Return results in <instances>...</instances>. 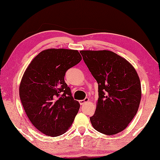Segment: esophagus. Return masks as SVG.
I'll return each mask as SVG.
<instances>
[{
  "instance_id": "1",
  "label": "esophagus",
  "mask_w": 160,
  "mask_h": 160,
  "mask_svg": "<svg viewBox=\"0 0 160 160\" xmlns=\"http://www.w3.org/2000/svg\"><path fill=\"white\" fill-rule=\"evenodd\" d=\"M89 100V99L88 98H85L84 100H79V103H80V105H84V103H86V102H87Z\"/></svg>"
}]
</instances>
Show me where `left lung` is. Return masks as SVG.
Returning <instances> with one entry per match:
<instances>
[{
    "label": "left lung",
    "mask_w": 160,
    "mask_h": 160,
    "mask_svg": "<svg viewBox=\"0 0 160 160\" xmlns=\"http://www.w3.org/2000/svg\"><path fill=\"white\" fill-rule=\"evenodd\" d=\"M83 60L98 84L92 125L108 135L124 130L138 109L141 99L140 78L132 65L114 52L81 51Z\"/></svg>",
    "instance_id": "obj_1"
}]
</instances>
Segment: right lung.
I'll list each match as a JSON object with an SVG mask.
<instances>
[{
    "label": "right lung",
    "instance_id": "right-lung-1",
    "mask_svg": "<svg viewBox=\"0 0 160 160\" xmlns=\"http://www.w3.org/2000/svg\"><path fill=\"white\" fill-rule=\"evenodd\" d=\"M81 60L77 50L49 49L40 52L26 69L19 97L28 119L43 134H63L78 113L80 104L73 99L64 77Z\"/></svg>",
    "mask_w": 160,
    "mask_h": 160
}]
</instances>
